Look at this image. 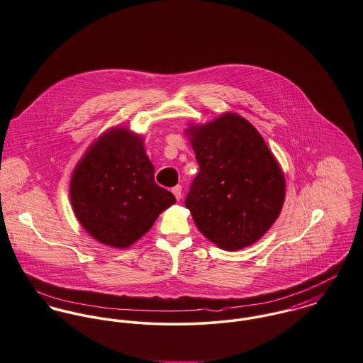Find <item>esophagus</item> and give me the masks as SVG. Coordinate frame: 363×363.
Returning <instances> with one entry per match:
<instances>
[{"mask_svg":"<svg viewBox=\"0 0 363 363\" xmlns=\"http://www.w3.org/2000/svg\"><path fill=\"white\" fill-rule=\"evenodd\" d=\"M172 193L174 194V197H176L177 201H180V199H182V186L173 187V189H172Z\"/></svg>","mask_w":363,"mask_h":363,"instance_id":"1","label":"esophagus"}]
</instances>
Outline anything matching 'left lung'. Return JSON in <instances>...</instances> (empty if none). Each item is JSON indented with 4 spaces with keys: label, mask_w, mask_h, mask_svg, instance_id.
<instances>
[{
    "label": "left lung",
    "mask_w": 363,
    "mask_h": 363,
    "mask_svg": "<svg viewBox=\"0 0 363 363\" xmlns=\"http://www.w3.org/2000/svg\"><path fill=\"white\" fill-rule=\"evenodd\" d=\"M186 134L199 165L186 198L198 230L225 251L255 244L286 198L284 173L264 137L234 112L191 122Z\"/></svg>",
    "instance_id": "1"
}]
</instances>
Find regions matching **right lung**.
<instances>
[{
  "label": "right lung",
  "instance_id": "1",
  "mask_svg": "<svg viewBox=\"0 0 363 363\" xmlns=\"http://www.w3.org/2000/svg\"><path fill=\"white\" fill-rule=\"evenodd\" d=\"M154 173L141 134L126 126L99 134L70 177V203L82 228L108 247H130L176 202Z\"/></svg>",
  "mask_w": 363,
  "mask_h": 363
}]
</instances>
